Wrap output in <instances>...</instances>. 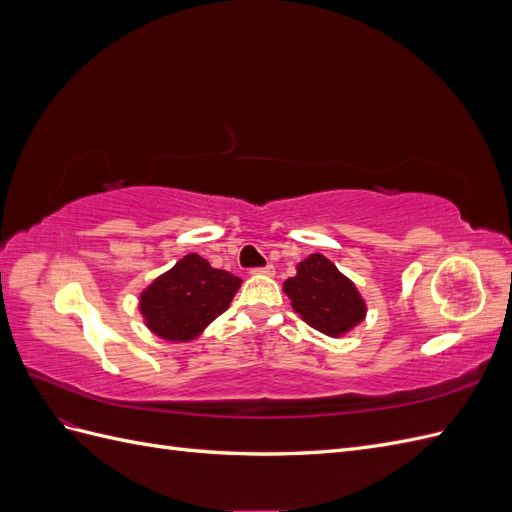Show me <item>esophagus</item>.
Segmentation results:
<instances>
[{"label":"esophagus","mask_w":512,"mask_h":512,"mask_svg":"<svg viewBox=\"0 0 512 512\" xmlns=\"http://www.w3.org/2000/svg\"><path fill=\"white\" fill-rule=\"evenodd\" d=\"M252 273H254V275H273V273H275V269H273V265H265V267L252 269Z\"/></svg>","instance_id":"esophagus-1"}]
</instances>
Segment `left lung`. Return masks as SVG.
Here are the masks:
<instances>
[{
	"mask_svg": "<svg viewBox=\"0 0 512 512\" xmlns=\"http://www.w3.org/2000/svg\"><path fill=\"white\" fill-rule=\"evenodd\" d=\"M284 292L294 312L329 337L346 335L367 314L361 292L322 254L301 260L297 275L284 282Z\"/></svg>",
	"mask_w": 512,
	"mask_h": 512,
	"instance_id": "8db88e82",
	"label": "left lung"
}]
</instances>
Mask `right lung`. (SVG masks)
I'll list each match as a JSON object with an SVG mask.
<instances>
[{
    "label": "right lung",
    "mask_w": 512,
    "mask_h": 512,
    "mask_svg": "<svg viewBox=\"0 0 512 512\" xmlns=\"http://www.w3.org/2000/svg\"><path fill=\"white\" fill-rule=\"evenodd\" d=\"M239 286L237 275L188 254L141 292L138 309L153 335L166 342H192L226 312Z\"/></svg>",
    "instance_id": "right-lung-1"
}]
</instances>
